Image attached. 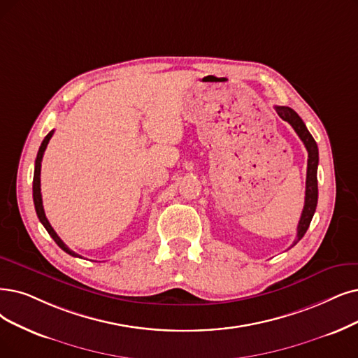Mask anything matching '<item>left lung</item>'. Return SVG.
Here are the masks:
<instances>
[{"label":"left lung","mask_w":358,"mask_h":358,"mask_svg":"<svg viewBox=\"0 0 358 358\" xmlns=\"http://www.w3.org/2000/svg\"><path fill=\"white\" fill-rule=\"evenodd\" d=\"M276 113L279 114V117L285 122H288L296 135L299 136L304 142V145L308 152V160H307V179H306V201H304V208L301 213V219H299L298 227H296V239L294 241L292 247L296 244V242L304 236L307 232V229L311 223V219L314 216V211H316L317 207V196H319V189H317V166H319V148L316 141L311 136L308 129L306 127L303 119L298 116V114L289 108V107H283V106H276L275 107Z\"/></svg>","instance_id":"left-lung-1"}]
</instances>
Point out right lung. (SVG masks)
<instances>
[{"instance_id": "obj_1", "label": "right lung", "mask_w": 358, "mask_h": 358, "mask_svg": "<svg viewBox=\"0 0 358 358\" xmlns=\"http://www.w3.org/2000/svg\"><path fill=\"white\" fill-rule=\"evenodd\" d=\"M54 135V131H51L45 138L44 141H42V144L39 147V151H38V155H36V160H35V173H34V204H35V210H36V214H38V219L39 222L44 224V227L47 229V232L50 234V236L55 241V244L59 245L63 251H66L67 254L73 255V257H79V259H82V257L79 254H76L75 251H71L64 242L60 239V236L55 234V231L52 229V226L50 224L47 216H45V211H44V206H42V195H41V163H42V157H44V152H45V148L48 145V142L51 139V136Z\"/></svg>"}]
</instances>
